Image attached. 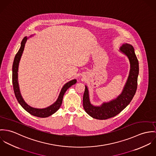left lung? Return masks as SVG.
<instances>
[{"label": "left lung", "instance_id": "1", "mask_svg": "<svg viewBox=\"0 0 156 156\" xmlns=\"http://www.w3.org/2000/svg\"><path fill=\"white\" fill-rule=\"evenodd\" d=\"M129 58L130 70L126 84L121 94L115 100L104 103L101 106H94L90 104L87 87L86 86L83 95V107L87 113L91 117L98 120H106L115 117L130 104L135 94L138 86L139 62L133 46L125 44L120 48Z\"/></svg>", "mask_w": 156, "mask_h": 156}]
</instances>
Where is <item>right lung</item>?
I'll return each mask as SVG.
<instances>
[{
  "mask_svg": "<svg viewBox=\"0 0 156 156\" xmlns=\"http://www.w3.org/2000/svg\"><path fill=\"white\" fill-rule=\"evenodd\" d=\"M27 37H25L21 44V47L19 49L17 53L16 54L14 60L13 62V65H12V85H13V88L14 91V94L15 96L17 98V100L18 102V103L21 105V106L29 114L31 115L36 116L37 117H41V118H45L48 117L50 115H51L54 113H55L60 107L61 105L62 104V101H63V96L66 91V90L69 88L70 87L72 86V85L75 84L76 83V80H73L66 83L64 86L63 87L60 93L59 94V96L57 100V101L54 104L51 105L50 106H48V108H44V109H36L34 108H32L30 106H29L27 104H26L24 100L23 99L20 89H19V86H18V65L19 62L21 57V55L23 52L25 44L27 41Z\"/></svg>",
  "mask_w": 156,
  "mask_h": 156,
  "instance_id": "1",
  "label": "right lung"
}]
</instances>
